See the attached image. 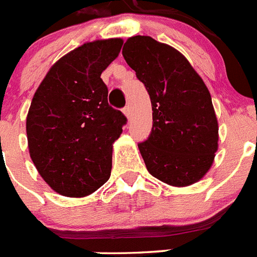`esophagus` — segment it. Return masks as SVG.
<instances>
[{
    "instance_id": "obj_1",
    "label": "esophagus",
    "mask_w": 257,
    "mask_h": 257,
    "mask_svg": "<svg viewBox=\"0 0 257 257\" xmlns=\"http://www.w3.org/2000/svg\"><path fill=\"white\" fill-rule=\"evenodd\" d=\"M123 114L126 115L127 118L131 117V109H130V106H126V108L123 109Z\"/></svg>"
}]
</instances>
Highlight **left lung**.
<instances>
[{
	"label": "left lung",
	"mask_w": 257,
	"mask_h": 257,
	"mask_svg": "<svg viewBox=\"0 0 257 257\" xmlns=\"http://www.w3.org/2000/svg\"><path fill=\"white\" fill-rule=\"evenodd\" d=\"M122 54L149 92L153 127L139 151L152 176L189 187L208 172L219 123L207 86L188 59L149 36L127 38Z\"/></svg>",
	"instance_id": "obj_1"
}]
</instances>
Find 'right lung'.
I'll return each mask as SVG.
<instances>
[{
    "label": "right lung",
    "instance_id": "add662e5",
    "mask_svg": "<svg viewBox=\"0 0 257 257\" xmlns=\"http://www.w3.org/2000/svg\"><path fill=\"white\" fill-rule=\"evenodd\" d=\"M122 38L86 42L52 64L27 114L33 165L54 192L82 198L110 178L113 144L126 117L108 104L101 73L118 56Z\"/></svg>",
    "mask_w": 257,
    "mask_h": 257
}]
</instances>
